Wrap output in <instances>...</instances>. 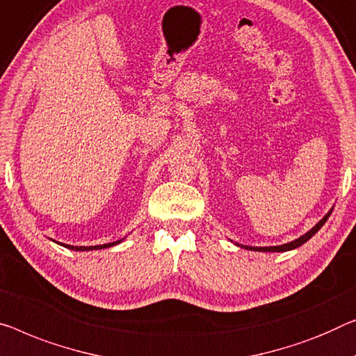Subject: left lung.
I'll use <instances>...</instances> for the list:
<instances>
[{
  "mask_svg": "<svg viewBox=\"0 0 356 356\" xmlns=\"http://www.w3.org/2000/svg\"><path fill=\"white\" fill-rule=\"evenodd\" d=\"M331 212H332V209L327 212V214L323 217V219L318 222V224L314 227V229H312L310 232H307L305 235H302L300 238H297V240H294V241H291V243H286V245H281V246H270V248H251V246H241V245H238V246H241V248H246V249H252V251H265V252H283V251H291V249H296V248H299V246H302L304 245V243H307L310 240L312 236L315 235V233L321 229L323 225H325V222L327 220V217L331 216Z\"/></svg>",
  "mask_w": 356,
  "mask_h": 356,
  "instance_id": "1",
  "label": "left lung"
}]
</instances>
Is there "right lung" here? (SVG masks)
<instances>
[{
    "label": "right lung",
    "mask_w": 356,
    "mask_h": 356,
    "mask_svg": "<svg viewBox=\"0 0 356 356\" xmlns=\"http://www.w3.org/2000/svg\"><path fill=\"white\" fill-rule=\"evenodd\" d=\"M121 241H115V243H108V245H100V246H70V245H62L68 249H73V251H92V249H104V248H110V246H115L118 245Z\"/></svg>",
    "instance_id": "add662e5"
}]
</instances>
